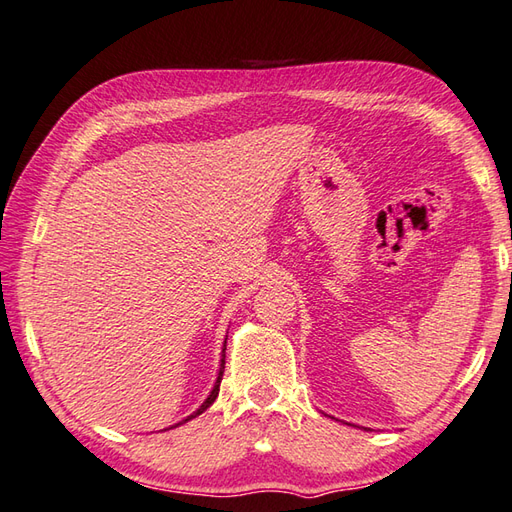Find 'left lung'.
<instances>
[{
  "label": "left lung",
  "mask_w": 512,
  "mask_h": 512,
  "mask_svg": "<svg viewBox=\"0 0 512 512\" xmlns=\"http://www.w3.org/2000/svg\"><path fill=\"white\" fill-rule=\"evenodd\" d=\"M352 427H355V425H352Z\"/></svg>",
  "instance_id": "1"
}]
</instances>
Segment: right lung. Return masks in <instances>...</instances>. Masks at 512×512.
<instances>
[{
	"label": "right lung",
	"mask_w": 512,
	"mask_h": 512,
	"mask_svg": "<svg viewBox=\"0 0 512 512\" xmlns=\"http://www.w3.org/2000/svg\"><path fill=\"white\" fill-rule=\"evenodd\" d=\"M225 344H227V337H225V342H223V350H221V368H219V374H217V381H214V388H212V392L208 394V399L206 401H203L199 407H197V410L195 412H192L190 416H186L184 420H179V423H175L173 427H179V425H184V423H188V420H192V418H197L199 414H203V412H206L208 410V407L214 403V401H217V396H219V388H221V379H223V370H225ZM173 427H168V429H173ZM166 431V429H164Z\"/></svg>",
	"instance_id": "add662e5"
}]
</instances>
